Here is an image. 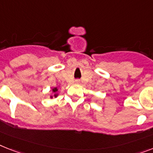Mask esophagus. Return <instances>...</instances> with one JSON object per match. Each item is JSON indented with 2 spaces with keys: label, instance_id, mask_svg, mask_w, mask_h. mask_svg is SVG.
<instances>
[{
  "label": "esophagus",
  "instance_id": "obj_1",
  "mask_svg": "<svg viewBox=\"0 0 153 153\" xmlns=\"http://www.w3.org/2000/svg\"><path fill=\"white\" fill-rule=\"evenodd\" d=\"M76 84H79V79H77V80H76Z\"/></svg>",
  "mask_w": 153,
  "mask_h": 153
}]
</instances>
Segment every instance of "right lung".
<instances>
[{
	"label": "right lung",
	"instance_id": "right-lung-1",
	"mask_svg": "<svg viewBox=\"0 0 153 153\" xmlns=\"http://www.w3.org/2000/svg\"><path fill=\"white\" fill-rule=\"evenodd\" d=\"M51 91H52V92L54 93V94L53 95H50V98H57V97L59 96V94L57 93V91H59V89H58V88H53L52 89H51Z\"/></svg>",
	"mask_w": 153,
	"mask_h": 153
}]
</instances>
